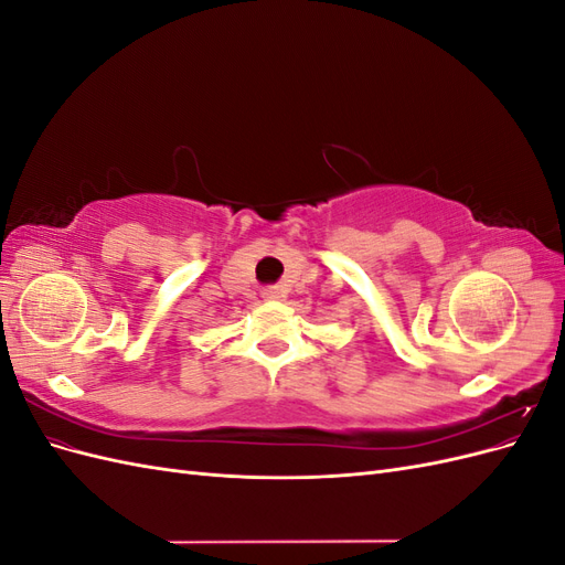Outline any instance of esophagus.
I'll return each instance as SVG.
<instances>
[{
    "label": "esophagus",
    "mask_w": 565,
    "mask_h": 565,
    "mask_svg": "<svg viewBox=\"0 0 565 565\" xmlns=\"http://www.w3.org/2000/svg\"><path fill=\"white\" fill-rule=\"evenodd\" d=\"M264 297H266V299H278V292H276V289H266Z\"/></svg>",
    "instance_id": "34e87169"
}]
</instances>
